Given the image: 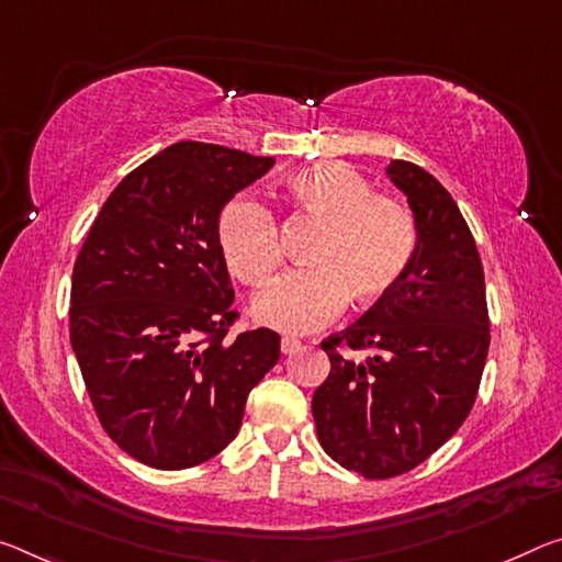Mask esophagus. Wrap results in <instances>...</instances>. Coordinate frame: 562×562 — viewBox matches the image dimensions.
Segmentation results:
<instances>
[{
    "label": "esophagus",
    "instance_id": "1",
    "mask_svg": "<svg viewBox=\"0 0 562 562\" xmlns=\"http://www.w3.org/2000/svg\"><path fill=\"white\" fill-rule=\"evenodd\" d=\"M280 347H282V352H284V355H292V352H297V350H300L302 342H300V340H295V337H282Z\"/></svg>",
    "mask_w": 562,
    "mask_h": 562
}]
</instances>
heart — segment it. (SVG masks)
Segmentation results:
<instances>
[{"label": "heart", "instance_id": "b5f03b06", "mask_svg": "<svg viewBox=\"0 0 562 562\" xmlns=\"http://www.w3.org/2000/svg\"><path fill=\"white\" fill-rule=\"evenodd\" d=\"M284 192L319 235L305 255L310 267L282 274L255 297L260 323L288 335L315 333L347 300L370 307L407 278L420 235L405 202L375 194L355 169L329 162L290 175ZM217 239L239 282L262 284L280 267L278 222L252 198H237L220 212Z\"/></svg>", "mask_w": 562, "mask_h": 562}]
</instances>
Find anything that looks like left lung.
<instances>
[{
    "label": "left lung",
    "instance_id": "left-lung-1",
    "mask_svg": "<svg viewBox=\"0 0 562 562\" xmlns=\"http://www.w3.org/2000/svg\"><path fill=\"white\" fill-rule=\"evenodd\" d=\"M387 177L417 222L415 262L385 300L323 342L329 375L313 395L319 445L368 480L407 473L458 432L490 347L483 262L456 200L405 159H393Z\"/></svg>",
    "mask_w": 562,
    "mask_h": 562
}]
</instances>
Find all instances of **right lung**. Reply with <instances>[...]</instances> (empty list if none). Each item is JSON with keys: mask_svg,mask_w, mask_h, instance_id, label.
<instances>
[{"mask_svg": "<svg viewBox=\"0 0 562 562\" xmlns=\"http://www.w3.org/2000/svg\"><path fill=\"white\" fill-rule=\"evenodd\" d=\"M272 165L177 142L114 187L79 249L69 340L104 432L149 468L225 450L280 360L272 329L227 335L235 290L217 239L222 207Z\"/></svg>", "mask_w": 562, "mask_h": 562, "instance_id": "1", "label": "right lung"}]
</instances>
